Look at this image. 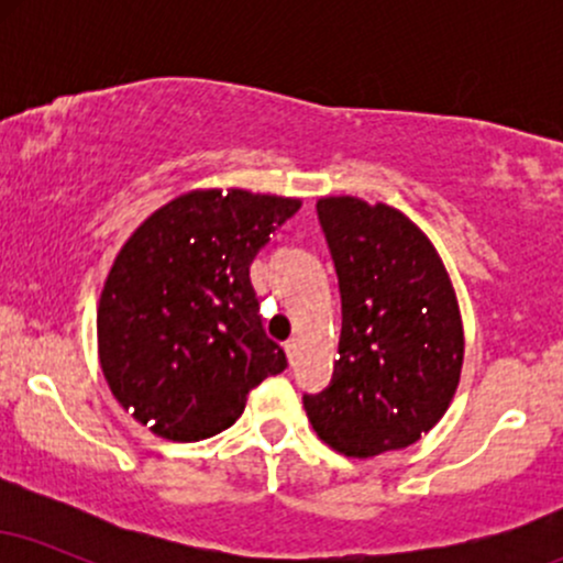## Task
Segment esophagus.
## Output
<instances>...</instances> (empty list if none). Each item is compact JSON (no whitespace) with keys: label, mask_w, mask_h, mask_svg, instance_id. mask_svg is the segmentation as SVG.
Listing matches in <instances>:
<instances>
[{"label":"esophagus","mask_w":563,"mask_h":563,"mask_svg":"<svg viewBox=\"0 0 563 563\" xmlns=\"http://www.w3.org/2000/svg\"><path fill=\"white\" fill-rule=\"evenodd\" d=\"M286 352L290 363H296V357H299V335H294V339L286 341Z\"/></svg>","instance_id":"obj_1"}]
</instances>
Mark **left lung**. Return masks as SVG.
Wrapping results in <instances>:
<instances>
[{
  "mask_svg": "<svg viewBox=\"0 0 563 563\" xmlns=\"http://www.w3.org/2000/svg\"><path fill=\"white\" fill-rule=\"evenodd\" d=\"M341 290L333 378L303 394L318 437L349 457L402 450L448 412L463 367V322L437 249L402 211L320 198Z\"/></svg>",
  "mask_w": 563,
  "mask_h": 563,
  "instance_id": "left-lung-1",
  "label": "left lung"
}]
</instances>
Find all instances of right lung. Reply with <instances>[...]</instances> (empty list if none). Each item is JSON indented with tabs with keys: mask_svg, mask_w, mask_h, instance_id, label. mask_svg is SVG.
Masks as SVG:
<instances>
[{
	"mask_svg": "<svg viewBox=\"0 0 563 563\" xmlns=\"http://www.w3.org/2000/svg\"><path fill=\"white\" fill-rule=\"evenodd\" d=\"M301 200L192 190L153 211L115 256L97 349L113 397L172 442L230 429L245 397L288 367L262 328L251 262Z\"/></svg>",
	"mask_w": 563,
	"mask_h": 563,
	"instance_id": "add662e5",
	"label": "right lung"
}]
</instances>
